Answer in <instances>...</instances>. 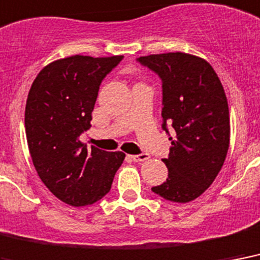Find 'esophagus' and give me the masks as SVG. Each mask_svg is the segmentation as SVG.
<instances>
[{
  "mask_svg": "<svg viewBox=\"0 0 260 260\" xmlns=\"http://www.w3.org/2000/svg\"><path fill=\"white\" fill-rule=\"evenodd\" d=\"M149 154L148 153H141V154H137V156H132V160L136 162H141V161H146L149 160Z\"/></svg>",
  "mask_w": 260,
  "mask_h": 260,
  "instance_id": "obj_1",
  "label": "esophagus"
}]
</instances>
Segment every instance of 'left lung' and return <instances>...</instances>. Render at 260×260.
<instances>
[{
  "instance_id": "left-lung-1",
  "label": "left lung",
  "mask_w": 260,
  "mask_h": 260,
  "mask_svg": "<svg viewBox=\"0 0 260 260\" xmlns=\"http://www.w3.org/2000/svg\"><path fill=\"white\" fill-rule=\"evenodd\" d=\"M138 62L162 82V128L175 130L168 178L152 187L171 202L194 201L210 187L226 157L231 137L228 100L220 78L203 58L186 53L152 54Z\"/></svg>"
}]
</instances>
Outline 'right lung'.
<instances>
[{
    "label": "right lung",
    "mask_w": 260,
    "mask_h": 260,
    "mask_svg": "<svg viewBox=\"0 0 260 260\" xmlns=\"http://www.w3.org/2000/svg\"><path fill=\"white\" fill-rule=\"evenodd\" d=\"M122 55H73L44 66L25 104V134L36 172L62 202L86 206L111 190L124 153L106 152L80 141L90 127L99 86Z\"/></svg>",
    "instance_id": "1"
}]
</instances>
